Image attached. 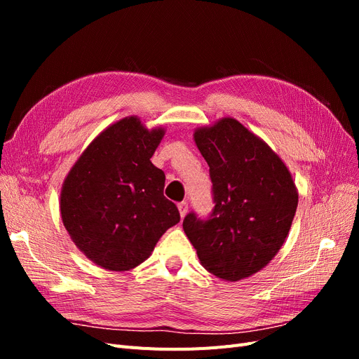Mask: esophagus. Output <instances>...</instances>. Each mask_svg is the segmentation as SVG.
Segmentation results:
<instances>
[{
	"instance_id": "1",
	"label": "esophagus",
	"mask_w": 359,
	"mask_h": 359,
	"mask_svg": "<svg viewBox=\"0 0 359 359\" xmlns=\"http://www.w3.org/2000/svg\"><path fill=\"white\" fill-rule=\"evenodd\" d=\"M178 210H180L181 217L184 219V217H186V214L189 212V203L187 202H180L178 203Z\"/></svg>"
}]
</instances>
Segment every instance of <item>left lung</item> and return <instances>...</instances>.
Returning a JSON list of instances; mask_svg holds the SVG:
<instances>
[{"label": "left lung", "instance_id": "left-lung-1", "mask_svg": "<svg viewBox=\"0 0 359 359\" xmlns=\"http://www.w3.org/2000/svg\"><path fill=\"white\" fill-rule=\"evenodd\" d=\"M193 137L210 166L215 206L205 222L187 214L182 229L208 273L226 281L247 278L285 244L297 186L285 161L235 118L198 127Z\"/></svg>", "mask_w": 359, "mask_h": 359}]
</instances>
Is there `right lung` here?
<instances>
[{"instance_id": "right-lung-1", "label": "right lung", "mask_w": 359, "mask_h": 359, "mask_svg": "<svg viewBox=\"0 0 359 359\" xmlns=\"http://www.w3.org/2000/svg\"><path fill=\"white\" fill-rule=\"evenodd\" d=\"M166 130L126 116L97 135L62 182L60 211L72 241L95 265L130 271L180 222L165 198V172L151 163Z\"/></svg>"}]
</instances>
